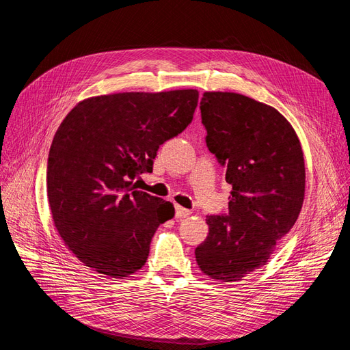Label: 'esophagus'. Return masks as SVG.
Returning a JSON list of instances; mask_svg holds the SVG:
<instances>
[{
	"label": "esophagus",
	"mask_w": 350,
	"mask_h": 350,
	"mask_svg": "<svg viewBox=\"0 0 350 350\" xmlns=\"http://www.w3.org/2000/svg\"><path fill=\"white\" fill-rule=\"evenodd\" d=\"M191 213H193L191 210L184 208V207H181V206H175V216H176L178 219L188 217V216H191Z\"/></svg>",
	"instance_id": "1"
}]
</instances>
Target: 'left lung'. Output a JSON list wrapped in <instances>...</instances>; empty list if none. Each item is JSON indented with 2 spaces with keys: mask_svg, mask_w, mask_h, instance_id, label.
<instances>
[{
  "mask_svg": "<svg viewBox=\"0 0 350 350\" xmlns=\"http://www.w3.org/2000/svg\"><path fill=\"white\" fill-rule=\"evenodd\" d=\"M206 143L232 185L228 215L207 216L208 235L196 248L206 276L237 282L270 258L293 228L305 196L298 135L273 107L232 92H204Z\"/></svg>",
  "mask_w": 350,
  "mask_h": 350,
  "instance_id": "1",
  "label": "left lung"
}]
</instances>
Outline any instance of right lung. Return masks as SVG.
I'll return each mask as SVG.
<instances>
[{"label":"right lung","instance_id":"right-lung-1","mask_svg":"<svg viewBox=\"0 0 350 350\" xmlns=\"http://www.w3.org/2000/svg\"><path fill=\"white\" fill-rule=\"evenodd\" d=\"M197 102L196 89L102 94L61 122L46 193L61 239L84 266L113 279L144 266L156 229L175 208L137 191L133 179L153 171L159 146L191 124Z\"/></svg>","mask_w":350,"mask_h":350}]
</instances>
